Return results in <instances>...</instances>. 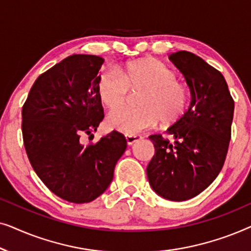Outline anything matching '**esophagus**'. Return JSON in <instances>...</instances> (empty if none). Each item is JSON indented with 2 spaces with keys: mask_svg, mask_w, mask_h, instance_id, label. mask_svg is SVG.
Wrapping results in <instances>:
<instances>
[{
  "mask_svg": "<svg viewBox=\"0 0 251 251\" xmlns=\"http://www.w3.org/2000/svg\"><path fill=\"white\" fill-rule=\"evenodd\" d=\"M126 144L128 145H133L136 142H138L140 139V136H126Z\"/></svg>",
  "mask_w": 251,
  "mask_h": 251,
  "instance_id": "1",
  "label": "esophagus"
}]
</instances>
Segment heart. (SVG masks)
<instances>
[{"label":"heart","instance_id":"b5f03b06","mask_svg":"<svg viewBox=\"0 0 251 251\" xmlns=\"http://www.w3.org/2000/svg\"><path fill=\"white\" fill-rule=\"evenodd\" d=\"M145 88L139 109L119 108L108 114L112 129L135 136L155 126L159 122L173 125L186 109L188 90L177 82V74L156 59H143L129 63L121 70L108 68L101 72L98 80V94L102 105L115 108L122 104L128 88Z\"/></svg>","mask_w":251,"mask_h":251}]
</instances>
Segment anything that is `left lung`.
I'll return each instance as SVG.
<instances>
[{"instance_id": "obj_1", "label": "left lung", "mask_w": 251, "mask_h": 251, "mask_svg": "<svg viewBox=\"0 0 251 251\" xmlns=\"http://www.w3.org/2000/svg\"><path fill=\"white\" fill-rule=\"evenodd\" d=\"M169 59L185 76L191 104L167 129L175 144L161 135L150 136L155 154L146 173L157 195L185 201L204 191L221 173L231 140L234 101L223 74L202 58L177 51Z\"/></svg>"}]
</instances>
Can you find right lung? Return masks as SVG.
Wrapping results in <instances>:
<instances>
[{
  "label": "right lung",
  "instance_id": "obj_1",
  "mask_svg": "<svg viewBox=\"0 0 251 251\" xmlns=\"http://www.w3.org/2000/svg\"><path fill=\"white\" fill-rule=\"evenodd\" d=\"M104 59L72 54L34 82L23 106L24 145L40 179L49 190L73 203H87L107 190L115 164L126 149L122 133L112 131L96 144L104 119L98 94V72Z\"/></svg>",
  "mask_w": 251,
  "mask_h": 251
}]
</instances>
